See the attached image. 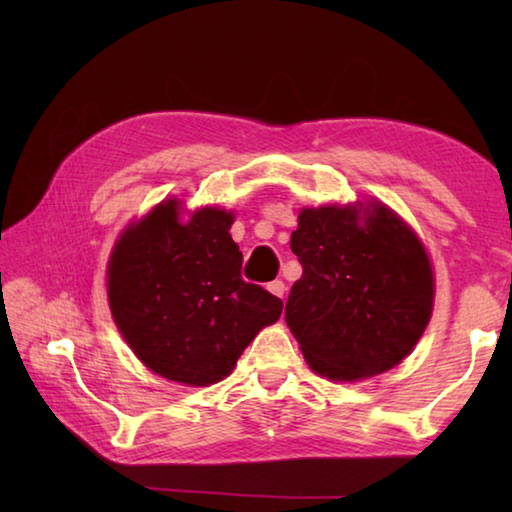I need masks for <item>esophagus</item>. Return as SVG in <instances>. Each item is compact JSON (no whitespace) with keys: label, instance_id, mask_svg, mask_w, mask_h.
Segmentation results:
<instances>
[{"label":"esophagus","instance_id":"obj_1","mask_svg":"<svg viewBox=\"0 0 512 512\" xmlns=\"http://www.w3.org/2000/svg\"><path fill=\"white\" fill-rule=\"evenodd\" d=\"M268 291H271L273 296H277V298H284V291H287V287H284L282 280H275V282L268 284Z\"/></svg>","mask_w":512,"mask_h":512}]
</instances>
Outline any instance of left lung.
Returning <instances> with one entry per match:
<instances>
[{
	"label": "left lung",
	"mask_w": 512,
	"mask_h": 512,
	"mask_svg": "<svg viewBox=\"0 0 512 512\" xmlns=\"http://www.w3.org/2000/svg\"><path fill=\"white\" fill-rule=\"evenodd\" d=\"M291 250L302 277L284 318L318 375H379L420 341L433 307L431 264L386 205L302 210Z\"/></svg>",
	"instance_id": "8db88e82"
}]
</instances>
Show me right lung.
Segmentation results:
<instances>
[{"mask_svg": "<svg viewBox=\"0 0 512 512\" xmlns=\"http://www.w3.org/2000/svg\"><path fill=\"white\" fill-rule=\"evenodd\" d=\"M232 214L214 207L178 221L160 203L119 239L108 266V300L121 336L144 366L171 381L210 386L228 377L282 300L241 277Z\"/></svg>", "mask_w": 512, "mask_h": 512, "instance_id": "1", "label": "right lung"}]
</instances>
